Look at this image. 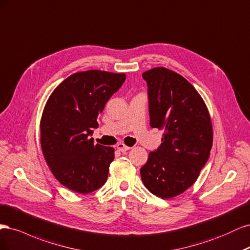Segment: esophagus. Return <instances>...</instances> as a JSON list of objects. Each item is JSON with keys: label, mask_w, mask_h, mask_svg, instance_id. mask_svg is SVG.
Returning <instances> with one entry per match:
<instances>
[{"label": "esophagus", "mask_w": 250, "mask_h": 250, "mask_svg": "<svg viewBox=\"0 0 250 250\" xmlns=\"http://www.w3.org/2000/svg\"><path fill=\"white\" fill-rule=\"evenodd\" d=\"M130 148H131V147L126 146L125 144H124V143H118V144H117V149H118L119 151H122V152H125V151L130 149Z\"/></svg>", "instance_id": "1"}]
</instances>
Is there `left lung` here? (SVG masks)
<instances>
[{
	"instance_id": "left-lung-1",
	"label": "left lung",
	"mask_w": 250,
	"mask_h": 250,
	"mask_svg": "<svg viewBox=\"0 0 250 250\" xmlns=\"http://www.w3.org/2000/svg\"><path fill=\"white\" fill-rule=\"evenodd\" d=\"M150 126L164 130L162 143L140 169L152 194L171 198L195 183L210 157L213 128L204 100L186 79L165 67L143 72Z\"/></svg>"
}]
</instances>
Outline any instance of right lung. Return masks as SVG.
Instances as JSON below:
<instances>
[{"mask_svg":"<svg viewBox=\"0 0 250 250\" xmlns=\"http://www.w3.org/2000/svg\"><path fill=\"white\" fill-rule=\"evenodd\" d=\"M125 80V74L77 72L56 88L40 122V143L52 173L63 186L87 194L106 183L114 148L94 144L93 128L104 104Z\"/></svg>","mask_w":250,"mask_h":250,"instance_id":"add662e5","label":"right lung"}]
</instances>
